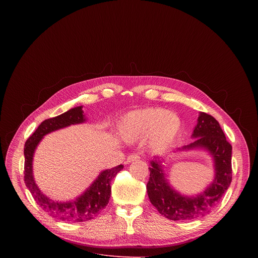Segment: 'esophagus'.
<instances>
[{"instance_id":"esophagus-1","label":"esophagus","mask_w":258,"mask_h":258,"mask_svg":"<svg viewBox=\"0 0 258 258\" xmlns=\"http://www.w3.org/2000/svg\"><path fill=\"white\" fill-rule=\"evenodd\" d=\"M139 159H141V156H140L139 154H131V155H128V157H127L126 162H127V163H131V162L137 161V160H139Z\"/></svg>"}]
</instances>
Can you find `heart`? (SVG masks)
Masks as SVG:
<instances>
[{
    "label": "heart",
    "instance_id": "b5f03b06",
    "mask_svg": "<svg viewBox=\"0 0 258 258\" xmlns=\"http://www.w3.org/2000/svg\"><path fill=\"white\" fill-rule=\"evenodd\" d=\"M180 126V119L176 114L152 107L126 114L121 120L120 131L131 141L149 134L150 146L155 150H161L175 140Z\"/></svg>",
    "mask_w": 258,
    "mask_h": 258
}]
</instances>
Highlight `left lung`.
Listing matches in <instances>:
<instances>
[{"mask_svg": "<svg viewBox=\"0 0 258 258\" xmlns=\"http://www.w3.org/2000/svg\"><path fill=\"white\" fill-rule=\"evenodd\" d=\"M193 137L196 140L180 150L204 148L214 160L215 177L204 193L195 197L182 196L170 188L159 161H151L149 167L147 193L150 202L161 215L171 220H191L208 214L232 181V145L227 141L217 120L205 112L200 113Z\"/></svg>", "mask_w": 258, "mask_h": 258, "instance_id": "obj_1", "label": "left lung"}]
</instances>
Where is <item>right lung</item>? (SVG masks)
I'll return each mask as SVG.
<instances>
[{"instance_id": "1", "label": "right lung", "mask_w": 258, "mask_h": 258, "mask_svg": "<svg viewBox=\"0 0 258 258\" xmlns=\"http://www.w3.org/2000/svg\"><path fill=\"white\" fill-rule=\"evenodd\" d=\"M82 108V106L72 108L61 115L44 120L27 139L24 145V181L26 187L43 210L65 223H83L96 217L109 202L110 195H111L110 182L123 168V165L120 164L111 169L104 170L82 196L75 201L66 203L49 199L35 185L32 176V156L36 146L45 135L53 131L70 124L84 122L86 119L84 118Z\"/></svg>"}]
</instances>
